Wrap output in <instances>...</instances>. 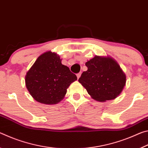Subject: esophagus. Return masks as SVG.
Returning <instances> with one entry per match:
<instances>
[{
    "label": "esophagus",
    "mask_w": 148,
    "mask_h": 148,
    "mask_svg": "<svg viewBox=\"0 0 148 148\" xmlns=\"http://www.w3.org/2000/svg\"><path fill=\"white\" fill-rule=\"evenodd\" d=\"M81 74H82L81 72H79V73H78V74H76V76H77V79H79V77L81 76Z\"/></svg>",
    "instance_id": "esophagus-1"
}]
</instances>
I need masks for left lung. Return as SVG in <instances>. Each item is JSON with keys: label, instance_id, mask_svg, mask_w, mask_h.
<instances>
[{"label": "left lung", "instance_id": "8db88e82", "mask_svg": "<svg viewBox=\"0 0 148 148\" xmlns=\"http://www.w3.org/2000/svg\"><path fill=\"white\" fill-rule=\"evenodd\" d=\"M87 71L78 81L92 99L104 102L116 99L126 84V75L112 57L95 56L86 63Z\"/></svg>", "mask_w": 148, "mask_h": 148}]
</instances>
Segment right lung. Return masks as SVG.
I'll list each match as a JSON object with an SVG mask.
<instances>
[{
  "label": "right lung",
  "instance_id": "add662e5",
  "mask_svg": "<svg viewBox=\"0 0 148 148\" xmlns=\"http://www.w3.org/2000/svg\"><path fill=\"white\" fill-rule=\"evenodd\" d=\"M59 55L46 51L40 55L25 76L27 90L35 101L44 104H56L64 98L76 75L61 63Z\"/></svg>",
  "mask_w": 148,
  "mask_h": 148
}]
</instances>
